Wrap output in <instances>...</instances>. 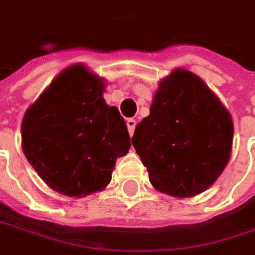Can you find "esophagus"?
<instances>
[{"label":"esophagus","mask_w":255,"mask_h":255,"mask_svg":"<svg viewBox=\"0 0 255 255\" xmlns=\"http://www.w3.org/2000/svg\"><path fill=\"white\" fill-rule=\"evenodd\" d=\"M135 126H137V121H135L134 118H128V120H127V127H128V132H129V135H132V134H134Z\"/></svg>","instance_id":"obj_1"}]
</instances>
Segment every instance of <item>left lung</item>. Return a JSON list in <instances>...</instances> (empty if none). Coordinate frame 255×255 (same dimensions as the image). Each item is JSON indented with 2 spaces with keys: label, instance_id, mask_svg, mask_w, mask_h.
Masks as SVG:
<instances>
[{
  "label": "left lung",
  "instance_id": "left-lung-1",
  "mask_svg": "<svg viewBox=\"0 0 255 255\" xmlns=\"http://www.w3.org/2000/svg\"><path fill=\"white\" fill-rule=\"evenodd\" d=\"M233 137V118L218 97L198 75L175 68L158 83L132 145L157 191L188 198L224 171Z\"/></svg>",
  "mask_w": 255,
  "mask_h": 255
}]
</instances>
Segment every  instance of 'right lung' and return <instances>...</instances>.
Returning <instances> with one entry per match:
<instances>
[{
  "label": "right lung",
  "instance_id": "1",
  "mask_svg": "<svg viewBox=\"0 0 255 255\" xmlns=\"http://www.w3.org/2000/svg\"><path fill=\"white\" fill-rule=\"evenodd\" d=\"M106 80L83 64L60 72L25 111L22 151L54 191L85 197L104 190L131 147L127 124L104 100Z\"/></svg>",
  "mask_w": 255,
  "mask_h": 255
}]
</instances>
